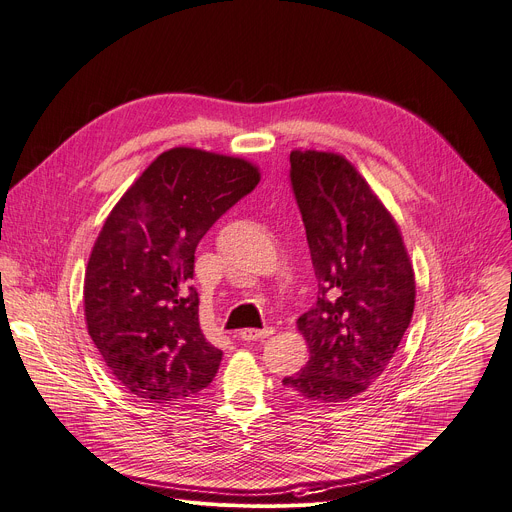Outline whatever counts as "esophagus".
Here are the masks:
<instances>
[{"instance_id":"34e87169","label":"esophagus","mask_w":512,"mask_h":512,"mask_svg":"<svg viewBox=\"0 0 512 512\" xmlns=\"http://www.w3.org/2000/svg\"><path fill=\"white\" fill-rule=\"evenodd\" d=\"M275 330L273 328H262V330H258V328H244L242 333H239V339L242 341H260V339H266V337H270L273 335Z\"/></svg>"}]
</instances>
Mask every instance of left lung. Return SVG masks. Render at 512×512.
<instances>
[{
    "label": "left lung",
    "instance_id": "left-lung-1",
    "mask_svg": "<svg viewBox=\"0 0 512 512\" xmlns=\"http://www.w3.org/2000/svg\"><path fill=\"white\" fill-rule=\"evenodd\" d=\"M289 161L318 302L297 318L308 364L283 384L295 399L341 403L393 359L415 308L413 266L393 215L343 155L293 150Z\"/></svg>",
    "mask_w": 512,
    "mask_h": 512
}]
</instances>
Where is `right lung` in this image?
I'll return each mask as SVG.
<instances>
[{
  "instance_id": "obj_1",
  "label": "right lung",
  "mask_w": 512,
  "mask_h": 512,
  "mask_svg": "<svg viewBox=\"0 0 512 512\" xmlns=\"http://www.w3.org/2000/svg\"><path fill=\"white\" fill-rule=\"evenodd\" d=\"M258 182L246 159L177 146L109 213L86 266L84 318L109 372L138 399L184 401L213 382L223 351L200 328L194 252Z\"/></svg>"
}]
</instances>
